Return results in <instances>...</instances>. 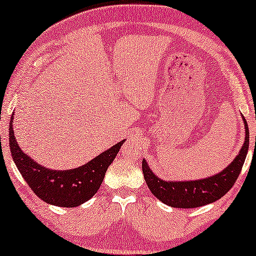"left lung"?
Returning <instances> with one entry per match:
<instances>
[{"instance_id": "left-lung-1", "label": "left lung", "mask_w": 256, "mask_h": 256, "mask_svg": "<svg viewBox=\"0 0 256 256\" xmlns=\"http://www.w3.org/2000/svg\"><path fill=\"white\" fill-rule=\"evenodd\" d=\"M246 138L240 154L222 172L198 180L166 182L157 178L148 166L146 160H142V171L149 190L157 199L171 208H194L211 204L224 197L236 183L242 169L250 146V132L246 118H244ZM256 142V138H255Z\"/></svg>"}]
</instances>
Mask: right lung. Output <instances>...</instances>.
<instances>
[{"mask_svg": "<svg viewBox=\"0 0 256 256\" xmlns=\"http://www.w3.org/2000/svg\"><path fill=\"white\" fill-rule=\"evenodd\" d=\"M14 114L9 124V146L17 169L34 194L45 202L62 208H76L93 197L102 183L104 174L116 157L124 141L76 169L56 171L40 166L17 144L12 130Z\"/></svg>", "mask_w": 256, "mask_h": 256, "instance_id": "add662e5", "label": "right lung"}]
</instances>
